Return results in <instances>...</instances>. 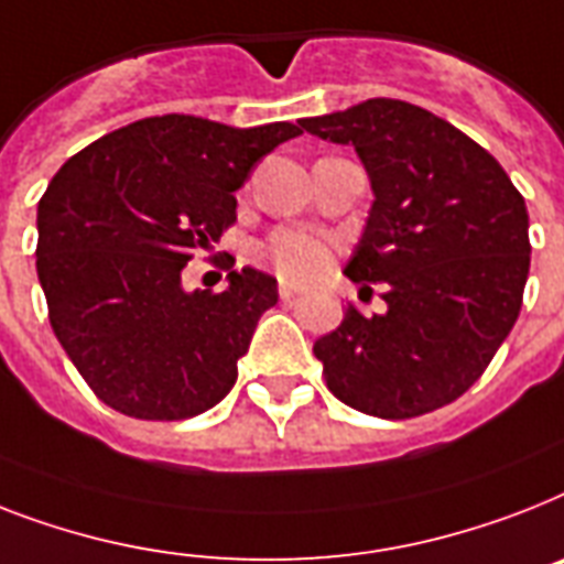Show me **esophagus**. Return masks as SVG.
<instances>
[{
  "label": "esophagus",
  "mask_w": 564,
  "mask_h": 564,
  "mask_svg": "<svg viewBox=\"0 0 564 564\" xmlns=\"http://www.w3.org/2000/svg\"><path fill=\"white\" fill-rule=\"evenodd\" d=\"M278 295H281L283 301H290V297L297 295V286L290 281H281V286H278Z\"/></svg>",
  "instance_id": "esophagus-1"
}]
</instances>
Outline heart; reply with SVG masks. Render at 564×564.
I'll list each match as a JSON object with an SVG mask.
<instances>
[{
  "instance_id": "b5f03b06",
  "label": "heart",
  "mask_w": 564,
  "mask_h": 564,
  "mask_svg": "<svg viewBox=\"0 0 564 564\" xmlns=\"http://www.w3.org/2000/svg\"><path fill=\"white\" fill-rule=\"evenodd\" d=\"M329 242L304 228H278L263 246L260 260L286 281H315L329 267Z\"/></svg>"
}]
</instances>
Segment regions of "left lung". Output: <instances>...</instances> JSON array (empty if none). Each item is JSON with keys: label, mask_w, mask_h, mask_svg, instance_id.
Listing matches in <instances>:
<instances>
[{"label": "left lung", "mask_w": 564, "mask_h": 564, "mask_svg": "<svg viewBox=\"0 0 564 564\" xmlns=\"http://www.w3.org/2000/svg\"><path fill=\"white\" fill-rule=\"evenodd\" d=\"M354 144L373 187L345 274L386 283L388 313L347 306L313 345L333 397L382 420L455 402L478 382L519 318L530 272L528 205L505 167L429 109L393 98L304 118Z\"/></svg>", "instance_id": "1"}]
</instances>
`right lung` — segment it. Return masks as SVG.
Segmentation results:
<instances>
[{"label": "right lung", "instance_id": "right-lung-1", "mask_svg": "<svg viewBox=\"0 0 564 564\" xmlns=\"http://www.w3.org/2000/svg\"><path fill=\"white\" fill-rule=\"evenodd\" d=\"M301 132L141 118L54 173L36 205V274L54 336L109 409L187 420L235 388L278 281L246 267L228 290L185 292L182 269L235 223L251 167Z\"/></svg>", "mask_w": 564, "mask_h": 564}]
</instances>
